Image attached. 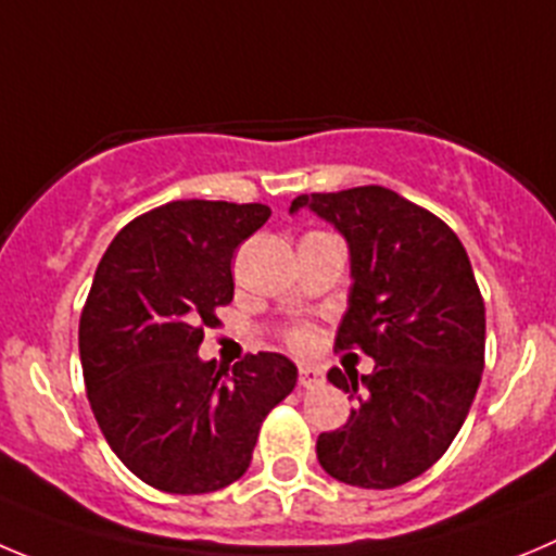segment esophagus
I'll return each mask as SVG.
<instances>
[{
  "label": "esophagus",
  "instance_id": "34e87169",
  "mask_svg": "<svg viewBox=\"0 0 556 556\" xmlns=\"http://www.w3.org/2000/svg\"><path fill=\"white\" fill-rule=\"evenodd\" d=\"M299 383L302 387H318V383H324V372L315 370V367H299Z\"/></svg>",
  "mask_w": 556,
  "mask_h": 556
}]
</instances>
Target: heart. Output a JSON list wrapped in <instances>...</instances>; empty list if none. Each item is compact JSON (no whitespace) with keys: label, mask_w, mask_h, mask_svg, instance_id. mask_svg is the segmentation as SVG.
Instances as JSON below:
<instances>
[{"label":"heart","mask_w":556,"mask_h":556,"mask_svg":"<svg viewBox=\"0 0 556 556\" xmlns=\"http://www.w3.org/2000/svg\"><path fill=\"white\" fill-rule=\"evenodd\" d=\"M309 342H313V329L309 326H293L288 331V345H293V349H307Z\"/></svg>","instance_id":"heart-1"}]
</instances>
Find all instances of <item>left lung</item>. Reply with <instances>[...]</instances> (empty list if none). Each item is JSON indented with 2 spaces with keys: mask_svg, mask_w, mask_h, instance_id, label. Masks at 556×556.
Instances as JSON below:
<instances>
[{
  "mask_svg": "<svg viewBox=\"0 0 556 556\" xmlns=\"http://www.w3.org/2000/svg\"><path fill=\"white\" fill-rule=\"evenodd\" d=\"M351 249L337 351H365L370 376L331 367L356 406L318 435L320 466L356 489H395L428 471L458 435L485 365V304L469 254L439 216L383 186L302 194ZM349 371V370H345Z\"/></svg>",
  "mask_w": 556,
  "mask_h": 556,
  "instance_id": "left-lung-1",
  "label": "left lung"
}]
</instances>
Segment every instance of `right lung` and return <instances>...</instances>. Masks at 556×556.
<instances>
[{
	"mask_svg": "<svg viewBox=\"0 0 556 556\" xmlns=\"http://www.w3.org/2000/svg\"><path fill=\"white\" fill-rule=\"evenodd\" d=\"M261 202L175 200L128 222L98 263L79 320L87 397L103 439L142 482L211 494L249 469L257 433L293 392V362L247 354L232 372L197 356L232 302V254Z\"/></svg>",
	"mask_w": 556,
	"mask_h": 556,
	"instance_id": "right-lung-1",
	"label": "right lung"
}]
</instances>
